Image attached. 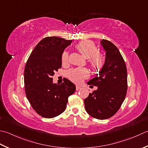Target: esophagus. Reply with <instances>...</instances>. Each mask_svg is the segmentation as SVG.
I'll list each match as a JSON object with an SVG mask.
<instances>
[{
	"label": "esophagus",
	"instance_id": "esophagus-1",
	"mask_svg": "<svg viewBox=\"0 0 148 148\" xmlns=\"http://www.w3.org/2000/svg\"><path fill=\"white\" fill-rule=\"evenodd\" d=\"M81 88H82V87H81V86L76 85V90H79L81 89Z\"/></svg>",
	"mask_w": 148,
	"mask_h": 148
}]
</instances>
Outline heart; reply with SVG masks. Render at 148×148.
<instances>
[{
  "mask_svg": "<svg viewBox=\"0 0 148 148\" xmlns=\"http://www.w3.org/2000/svg\"><path fill=\"white\" fill-rule=\"evenodd\" d=\"M77 50L86 59L94 71H99L103 68L105 63V57L102 54H99L98 49L93 43L89 42H82L76 45ZM68 54L66 52L63 53L62 61L63 64L68 63ZM89 76V72L86 69L76 68L69 71L67 76L69 79L76 83H80L85 78Z\"/></svg>",
  "mask_w": 148,
  "mask_h": 148,
  "instance_id": "heart-1",
  "label": "heart"
}]
</instances>
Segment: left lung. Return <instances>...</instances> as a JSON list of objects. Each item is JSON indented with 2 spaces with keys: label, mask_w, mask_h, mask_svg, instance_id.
I'll list each match as a JSON object with an SVG mask.
<instances>
[{
  "label": "left lung",
  "mask_w": 148,
  "mask_h": 148,
  "mask_svg": "<svg viewBox=\"0 0 148 148\" xmlns=\"http://www.w3.org/2000/svg\"><path fill=\"white\" fill-rule=\"evenodd\" d=\"M101 45L106 52L105 63L101 70L87 82L97 86L84 100L88 114L97 119H106L115 114L125 99L128 84L127 69L122 55L114 43L102 40Z\"/></svg>",
  "instance_id": "left-lung-1"
}]
</instances>
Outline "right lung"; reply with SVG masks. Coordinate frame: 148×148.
I'll return each mask as SVG.
<instances>
[{"mask_svg": "<svg viewBox=\"0 0 148 148\" xmlns=\"http://www.w3.org/2000/svg\"><path fill=\"white\" fill-rule=\"evenodd\" d=\"M56 36L46 37L32 51L24 70L26 97L38 114L53 118L65 111L68 97L76 90V86L66 79L57 85L53 82L54 72L62 67L64 49L72 43Z\"/></svg>", "mask_w": 148, "mask_h": 148, "instance_id": "add662e5", "label": "right lung"}]
</instances>
